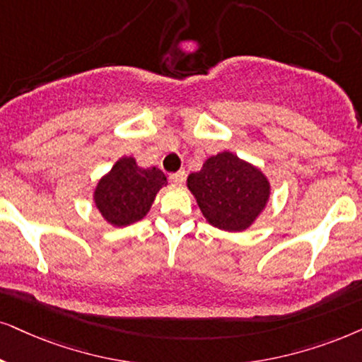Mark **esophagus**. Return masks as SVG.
Instances as JSON below:
<instances>
[{
    "label": "esophagus",
    "instance_id": "34e87169",
    "mask_svg": "<svg viewBox=\"0 0 362 362\" xmlns=\"http://www.w3.org/2000/svg\"><path fill=\"white\" fill-rule=\"evenodd\" d=\"M170 182L172 184H175V185H182L185 182V172L184 170H180V172H175V173H170Z\"/></svg>",
    "mask_w": 362,
    "mask_h": 362
}]
</instances>
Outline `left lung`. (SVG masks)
I'll return each instance as SVG.
<instances>
[{
  "label": "left lung",
  "instance_id": "obj_1",
  "mask_svg": "<svg viewBox=\"0 0 362 362\" xmlns=\"http://www.w3.org/2000/svg\"><path fill=\"white\" fill-rule=\"evenodd\" d=\"M187 187L210 226L227 232L252 226L271 197V184L260 168L232 152L207 158L199 172L190 173Z\"/></svg>",
  "mask_w": 362,
  "mask_h": 362
}]
</instances>
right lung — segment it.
I'll return each instance as SVG.
<instances>
[{
    "label": "right lung",
    "mask_w": 362,
    "mask_h": 362,
    "mask_svg": "<svg viewBox=\"0 0 362 362\" xmlns=\"http://www.w3.org/2000/svg\"><path fill=\"white\" fill-rule=\"evenodd\" d=\"M165 185V173L157 167L141 168L134 157H122L95 187V207L113 227L130 226L148 214Z\"/></svg>",
    "instance_id": "add662e5"
}]
</instances>
